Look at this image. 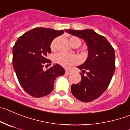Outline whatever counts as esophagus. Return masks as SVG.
Masks as SVG:
<instances>
[{
    "label": "esophagus",
    "mask_w": 130,
    "mask_h": 130,
    "mask_svg": "<svg viewBox=\"0 0 130 130\" xmlns=\"http://www.w3.org/2000/svg\"><path fill=\"white\" fill-rule=\"evenodd\" d=\"M66 74H70V73H71V71L68 70H66Z\"/></svg>",
    "instance_id": "esophagus-1"
}]
</instances>
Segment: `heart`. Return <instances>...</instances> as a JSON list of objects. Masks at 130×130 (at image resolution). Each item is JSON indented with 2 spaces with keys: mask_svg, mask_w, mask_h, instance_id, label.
<instances>
[{
  "mask_svg": "<svg viewBox=\"0 0 130 130\" xmlns=\"http://www.w3.org/2000/svg\"><path fill=\"white\" fill-rule=\"evenodd\" d=\"M57 39H54L50 44V48L52 51H55L56 49V42ZM69 42L72 46L77 44L78 46L81 44V42L78 38L76 37H70L69 38ZM53 61L55 63L58 64L60 66L65 68H68L73 64H77L79 61V59L75 55L64 54L62 53H59L56 54L53 57Z\"/></svg>",
  "mask_w": 130,
  "mask_h": 130,
  "instance_id": "obj_1",
  "label": "heart"
}]
</instances>
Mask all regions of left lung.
Listing matches in <instances>:
<instances>
[{
  "instance_id": "8db88e82",
  "label": "left lung",
  "mask_w": 130,
  "mask_h": 130,
  "mask_svg": "<svg viewBox=\"0 0 130 130\" xmlns=\"http://www.w3.org/2000/svg\"><path fill=\"white\" fill-rule=\"evenodd\" d=\"M66 31L86 42L88 57L85 62L77 66L83 73L81 81L72 84L71 90L78 100L91 102L99 98L111 82L115 70V51L106 37L92 29H66Z\"/></svg>"
}]
</instances>
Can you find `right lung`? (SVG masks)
<instances>
[{
    "mask_svg": "<svg viewBox=\"0 0 130 130\" xmlns=\"http://www.w3.org/2000/svg\"><path fill=\"white\" fill-rule=\"evenodd\" d=\"M64 33L50 28H34L20 37L13 47V66L18 80L32 97H42L50 93L55 78L65 73L58 64L46 70L43 68L46 64L51 65L52 61L46 57L51 53L52 40Z\"/></svg>",
    "mask_w": 130,
    "mask_h": 130,
    "instance_id": "1",
    "label": "right lung"
}]
</instances>
